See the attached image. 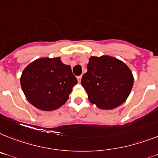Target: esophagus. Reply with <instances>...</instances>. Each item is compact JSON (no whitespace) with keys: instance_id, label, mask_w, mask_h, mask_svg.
<instances>
[{"instance_id":"obj_1","label":"esophagus","mask_w":158,"mask_h":158,"mask_svg":"<svg viewBox=\"0 0 158 158\" xmlns=\"http://www.w3.org/2000/svg\"><path fill=\"white\" fill-rule=\"evenodd\" d=\"M81 77H82L81 76H78L77 77V81H78V82H79V83H80L81 81Z\"/></svg>"}]
</instances>
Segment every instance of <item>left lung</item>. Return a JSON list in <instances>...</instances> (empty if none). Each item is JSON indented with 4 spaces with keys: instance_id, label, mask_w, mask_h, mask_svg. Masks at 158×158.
I'll list each match as a JSON object with an SVG mask.
<instances>
[{
    "instance_id": "8db88e82",
    "label": "left lung",
    "mask_w": 158,
    "mask_h": 158,
    "mask_svg": "<svg viewBox=\"0 0 158 158\" xmlns=\"http://www.w3.org/2000/svg\"><path fill=\"white\" fill-rule=\"evenodd\" d=\"M133 81L131 70L123 61L102 56L89 58L81 83L91 103L100 109L111 110L126 101Z\"/></svg>"
}]
</instances>
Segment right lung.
Returning a JSON list of instances; mask_svg holds the SVG:
<instances>
[{
	"mask_svg": "<svg viewBox=\"0 0 158 158\" xmlns=\"http://www.w3.org/2000/svg\"><path fill=\"white\" fill-rule=\"evenodd\" d=\"M21 86L27 100L42 110H53L64 104L77 83L71 67L60 58H41L23 72Z\"/></svg>",
	"mask_w": 158,
	"mask_h": 158,
	"instance_id": "right-lung-1",
	"label": "right lung"
}]
</instances>
